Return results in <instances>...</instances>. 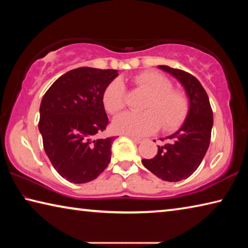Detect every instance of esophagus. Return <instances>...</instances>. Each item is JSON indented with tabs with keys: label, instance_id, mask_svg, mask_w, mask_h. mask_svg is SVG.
<instances>
[{
	"label": "esophagus",
	"instance_id": "obj_1",
	"mask_svg": "<svg viewBox=\"0 0 248 248\" xmlns=\"http://www.w3.org/2000/svg\"><path fill=\"white\" fill-rule=\"evenodd\" d=\"M130 138H131V140L136 142V143H142V142H144L143 138H138V137H133V136H131Z\"/></svg>",
	"mask_w": 248,
	"mask_h": 248
}]
</instances>
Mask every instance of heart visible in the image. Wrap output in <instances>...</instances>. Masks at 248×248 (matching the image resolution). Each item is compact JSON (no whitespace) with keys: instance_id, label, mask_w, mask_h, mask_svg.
<instances>
[{"instance_id":"obj_1","label":"heart","mask_w":248,"mask_h":248,"mask_svg":"<svg viewBox=\"0 0 248 248\" xmlns=\"http://www.w3.org/2000/svg\"><path fill=\"white\" fill-rule=\"evenodd\" d=\"M138 89L149 96L143 104V112H125L114 120L112 127L119 133L142 137L161 127L163 131L170 132L178 129L187 118L189 99L183 91L173 89V83L164 75L155 71H145L133 78ZM105 110L117 115L125 105V87L116 78L108 84L103 93Z\"/></svg>"}]
</instances>
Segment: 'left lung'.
Masks as SVG:
<instances>
[{
    "mask_svg": "<svg viewBox=\"0 0 248 248\" xmlns=\"http://www.w3.org/2000/svg\"><path fill=\"white\" fill-rule=\"evenodd\" d=\"M183 84L189 97V111L182 127L158 145L153 158L142 159V164L151 173L166 182L186 179L202 162L211 139L213 124L212 108L209 97L194 75L167 65H158Z\"/></svg>",
    "mask_w": 248,
    "mask_h": 248,
    "instance_id": "obj_1",
    "label": "left lung"
}]
</instances>
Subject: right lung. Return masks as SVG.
<instances>
[{"label": "right lung", "mask_w": 248, "mask_h": 248, "mask_svg": "<svg viewBox=\"0 0 248 248\" xmlns=\"http://www.w3.org/2000/svg\"><path fill=\"white\" fill-rule=\"evenodd\" d=\"M116 77L117 70H71L49 87L41 100L38 128L45 152L54 170L70 183L91 182L110 162L116 137H96L109 124L103 93Z\"/></svg>", "instance_id": "right-lung-1"}]
</instances>
